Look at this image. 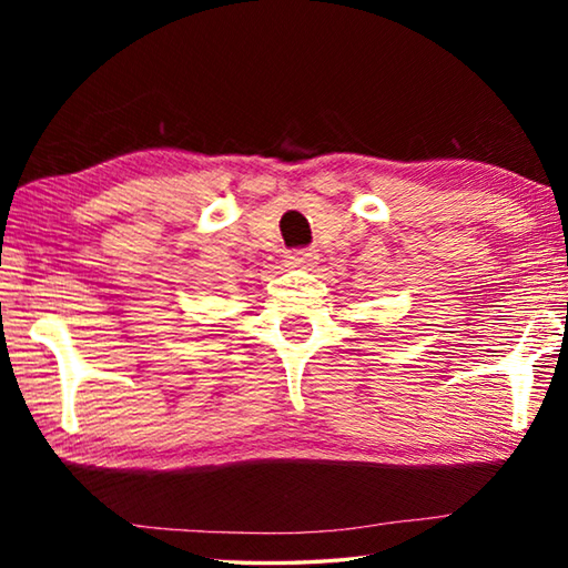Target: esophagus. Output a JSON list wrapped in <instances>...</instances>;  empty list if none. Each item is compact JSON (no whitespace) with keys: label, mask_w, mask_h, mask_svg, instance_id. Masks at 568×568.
<instances>
[{"label":"esophagus","mask_w":568,"mask_h":568,"mask_svg":"<svg viewBox=\"0 0 568 568\" xmlns=\"http://www.w3.org/2000/svg\"><path fill=\"white\" fill-rule=\"evenodd\" d=\"M287 257V265H313L315 261H318V253L315 250H305V247H297V250H291V253L285 255Z\"/></svg>","instance_id":"esophagus-1"}]
</instances>
